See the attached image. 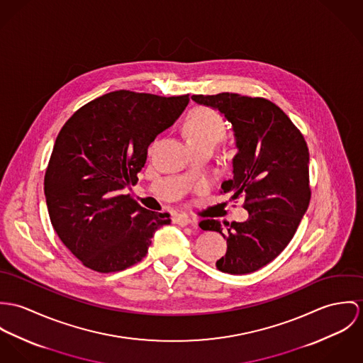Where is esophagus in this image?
<instances>
[{"label":"esophagus","mask_w":363,"mask_h":363,"mask_svg":"<svg viewBox=\"0 0 363 363\" xmlns=\"http://www.w3.org/2000/svg\"><path fill=\"white\" fill-rule=\"evenodd\" d=\"M174 223L175 224H178L179 227H185V225H189L191 223H194L189 217H186V216H177L175 218H174Z\"/></svg>","instance_id":"esophagus-1"}]
</instances>
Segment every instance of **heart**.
<instances>
[{
	"label": "heart",
	"mask_w": 363,
	"mask_h": 363,
	"mask_svg": "<svg viewBox=\"0 0 363 363\" xmlns=\"http://www.w3.org/2000/svg\"><path fill=\"white\" fill-rule=\"evenodd\" d=\"M181 132L189 147H214L227 138L228 126L218 111L208 107H195L184 117Z\"/></svg>",
	"instance_id": "b5f03b06"
}]
</instances>
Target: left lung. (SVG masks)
<instances>
[{"label":"left lung","instance_id":"left-lung-1","mask_svg":"<svg viewBox=\"0 0 363 363\" xmlns=\"http://www.w3.org/2000/svg\"><path fill=\"white\" fill-rule=\"evenodd\" d=\"M217 108L233 123L240 152L233 160L234 178L221 194L243 199V223L203 220L204 231L227 240V253L216 262L228 274L253 273L274 260L292 240L311 201L309 150L301 130L279 106L263 97L238 93L192 96Z\"/></svg>","mask_w":363,"mask_h":363}]
</instances>
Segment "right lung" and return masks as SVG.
I'll return each mask as SVG.
<instances>
[{
  "label": "right lung",
  "mask_w": 363,
  "mask_h": 363,
  "mask_svg": "<svg viewBox=\"0 0 363 363\" xmlns=\"http://www.w3.org/2000/svg\"><path fill=\"white\" fill-rule=\"evenodd\" d=\"M189 103L116 90L82 106L61 128L44 175L51 224L82 264L97 273L140 262L168 213L143 208L122 189L138 182L147 147Z\"/></svg>",
  "instance_id": "add662e5"
}]
</instances>
